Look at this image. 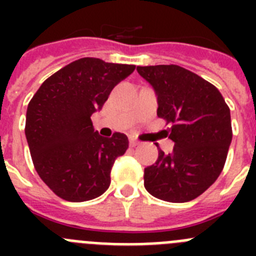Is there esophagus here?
Here are the masks:
<instances>
[{
	"label": "esophagus",
	"instance_id": "34e87169",
	"mask_svg": "<svg viewBox=\"0 0 256 256\" xmlns=\"http://www.w3.org/2000/svg\"><path fill=\"white\" fill-rule=\"evenodd\" d=\"M130 146H132V148H136V146H138V144H140V142L137 141V140H133V138H130Z\"/></svg>",
	"mask_w": 256,
	"mask_h": 256
}]
</instances>
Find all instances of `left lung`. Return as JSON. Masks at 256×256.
Instances as JSON below:
<instances>
[{"label":"left lung","instance_id":"8db88e82","mask_svg":"<svg viewBox=\"0 0 256 256\" xmlns=\"http://www.w3.org/2000/svg\"><path fill=\"white\" fill-rule=\"evenodd\" d=\"M158 94V116L170 124L172 154L159 150L144 168V188L169 202H187L216 182L232 141L230 108L216 86L178 65L137 66ZM158 146V144H156Z\"/></svg>","mask_w":256,"mask_h":256}]
</instances>
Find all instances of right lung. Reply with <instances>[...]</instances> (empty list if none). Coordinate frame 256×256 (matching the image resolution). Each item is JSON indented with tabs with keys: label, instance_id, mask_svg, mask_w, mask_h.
Here are the masks:
<instances>
[{
	"label": "right lung",
	"instance_id": "right-lung-1",
	"mask_svg": "<svg viewBox=\"0 0 256 256\" xmlns=\"http://www.w3.org/2000/svg\"><path fill=\"white\" fill-rule=\"evenodd\" d=\"M134 65L83 58L47 78L26 108V137L40 180L58 198L82 202L110 186V172L128 137L94 132L91 116Z\"/></svg>",
	"mask_w": 256,
	"mask_h": 256
}]
</instances>
